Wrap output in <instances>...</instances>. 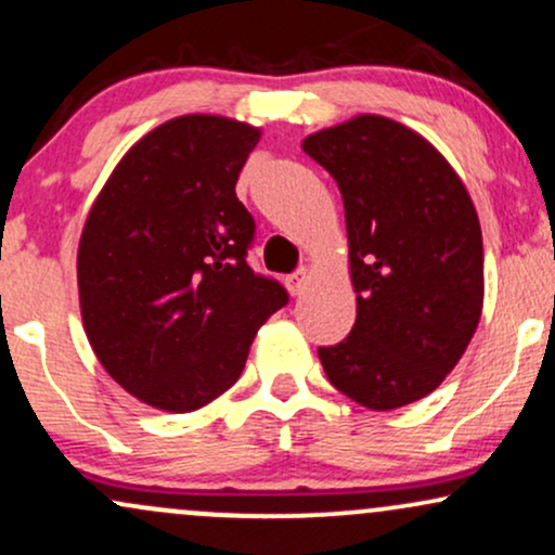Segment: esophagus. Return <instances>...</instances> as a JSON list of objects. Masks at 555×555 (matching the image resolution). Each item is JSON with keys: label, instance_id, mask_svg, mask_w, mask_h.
Masks as SVG:
<instances>
[{"label": "esophagus", "instance_id": "1", "mask_svg": "<svg viewBox=\"0 0 555 555\" xmlns=\"http://www.w3.org/2000/svg\"><path fill=\"white\" fill-rule=\"evenodd\" d=\"M308 282H310L308 269H299V271L289 273V276H286V286H289V292H292V295H295V297H299L305 289H308Z\"/></svg>", "mask_w": 555, "mask_h": 555}]
</instances>
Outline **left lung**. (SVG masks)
<instances>
[{
	"mask_svg": "<svg viewBox=\"0 0 555 555\" xmlns=\"http://www.w3.org/2000/svg\"><path fill=\"white\" fill-rule=\"evenodd\" d=\"M339 184L358 318L318 347L331 386L397 410L451 373L482 313V234L449 162L410 127L360 114L302 143Z\"/></svg>",
	"mask_w": 555,
	"mask_h": 555,
	"instance_id": "1",
	"label": "left lung"
}]
</instances>
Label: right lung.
<instances>
[{
	"instance_id": "1",
	"label": "right lung",
	"mask_w": 555,
	"mask_h": 555,
	"mask_svg": "<svg viewBox=\"0 0 555 555\" xmlns=\"http://www.w3.org/2000/svg\"><path fill=\"white\" fill-rule=\"evenodd\" d=\"M258 138L214 114L169 119L127 151L82 227L88 341L156 410H201L237 384L256 331L289 302L247 263L256 221L234 184Z\"/></svg>"
}]
</instances>
